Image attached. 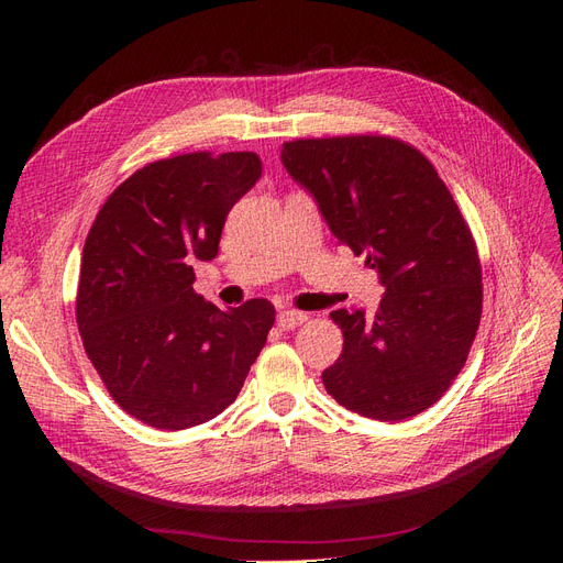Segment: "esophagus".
<instances>
[{"label":"esophagus","mask_w":563,"mask_h":563,"mask_svg":"<svg viewBox=\"0 0 563 563\" xmlns=\"http://www.w3.org/2000/svg\"><path fill=\"white\" fill-rule=\"evenodd\" d=\"M302 321H308V314L300 312V310H282L277 314V323H279L284 331H291V329L300 327Z\"/></svg>","instance_id":"1"}]
</instances>
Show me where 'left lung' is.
Listing matches in <instances>:
<instances>
[{"mask_svg":"<svg viewBox=\"0 0 563 563\" xmlns=\"http://www.w3.org/2000/svg\"><path fill=\"white\" fill-rule=\"evenodd\" d=\"M282 164L385 286L371 319L331 312L343 352L323 387L364 418L422 413L465 366L482 319L479 253L453 195L420 150L389 135L291 141Z\"/></svg>","mask_w":563,"mask_h":563,"instance_id":"obj_1","label":"left lung"}]
</instances>
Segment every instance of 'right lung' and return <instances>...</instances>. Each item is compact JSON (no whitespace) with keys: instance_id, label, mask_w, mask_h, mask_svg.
Listing matches in <instances>:
<instances>
[{"instance_id":"right-lung-1","label":"right lung","mask_w":563,"mask_h":563,"mask_svg":"<svg viewBox=\"0 0 563 563\" xmlns=\"http://www.w3.org/2000/svg\"><path fill=\"white\" fill-rule=\"evenodd\" d=\"M263 174L255 152H187L129 176L81 253L77 327L124 411L185 430L236 399L275 323L265 298L218 310L195 294V261L218 255L230 209Z\"/></svg>"}]
</instances>
